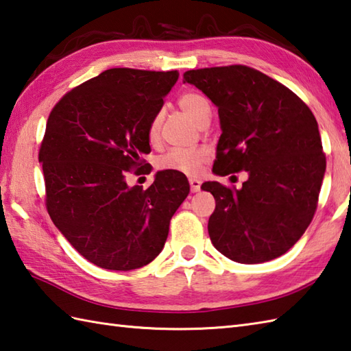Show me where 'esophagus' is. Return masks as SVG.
Masks as SVG:
<instances>
[{"label": "esophagus", "instance_id": "1", "mask_svg": "<svg viewBox=\"0 0 351 351\" xmlns=\"http://www.w3.org/2000/svg\"><path fill=\"white\" fill-rule=\"evenodd\" d=\"M190 190L191 193H196L200 190V185H202V182H200L199 180H190Z\"/></svg>", "mask_w": 351, "mask_h": 351}]
</instances>
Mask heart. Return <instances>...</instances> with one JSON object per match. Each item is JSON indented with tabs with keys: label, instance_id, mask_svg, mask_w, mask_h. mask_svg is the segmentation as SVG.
<instances>
[{
	"label": "heart",
	"instance_id": "obj_1",
	"mask_svg": "<svg viewBox=\"0 0 351 351\" xmlns=\"http://www.w3.org/2000/svg\"><path fill=\"white\" fill-rule=\"evenodd\" d=\"M178 106L187 113L193 121L199 125L202 123L205 119L210 117L211 107L210 102L204 95L199 92L189 90L180 95L178 98ZM160 125H161V114L156 113L147 128V138L151 143H155L160 136ZM211 152L206 147H196V149H171V151L161 155L156 160V167L160 170L167 171H176L185 176H197L200 171L204 170L205 164L210 161Z\"/></svg>",
	"mask_w": 351,
	"mask_h": 351
}]
</instances>
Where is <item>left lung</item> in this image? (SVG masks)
<instances>
[{
    "instance_id": "obj_1",
    "label": "left lung",
    "mask_w": 351,
    "mask_h": 351,
    "mask_svg": "<svg viewBox=\"0 0 351 351\" xmlns=\"http://www.w3.org/2000/svg\"><path fill=\"white\" fill-rule=\"evenodd\" d=\"M184 83L219 107L214 173H249L240 190L202 184L215 199L208 221L214 247L240 264L283 255L317 211L326 155L315 116L288 87L244 64L187 71Z\"/></svg>"
}]
</instances>
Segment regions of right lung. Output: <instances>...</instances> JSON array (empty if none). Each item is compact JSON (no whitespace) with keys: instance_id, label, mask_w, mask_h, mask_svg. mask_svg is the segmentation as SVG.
Returning a JSON list of instances; mask_svg holds the SVG:
<instances>
[{"instance_id":"1","label":"right lung","mask_w":351,"mask_h":351,"mask_svg":"<svg viewBox=\"0 0 351 351\" xmlns=\"http://www.w3.org/2000/svg\"><path fill=\"white\" fill-rule=\"evenodd\" d=\"M178 71L114 68L73 87L51 110L39 149L45 205L73 249L92 264L128 271L160 255L185 175L162 170L149 189L128 187L146 166L147 128Z\"/></svg>"}]
</instances>
